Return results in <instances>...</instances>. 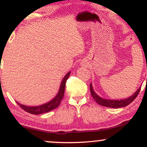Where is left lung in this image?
<instances>
[{"label": "left lung", "instance_id": "obj_1", "mask_svg": "<svg viewBox=\"0 0 147 147\" xmlns=\"http://www.w3.org/2000/svg\"><path fill=\"white\" fill-rule=\"evenodd\" d=\"M141 88H139L138 90L135 92L132 96L129 97V98L125 99H121V100H110V99H103L102 97H99L97 94L94 92L93 89H92V85H90V93L92 95V97L95 99V101L99 105L106 106V107L109 108H114V109H118V108L124 107V106H128L129 104H131V102L134 100L137 97V96L139 94Z\"/></svg>", "mask_w": 147, "mask_h": 147}]
</instances>
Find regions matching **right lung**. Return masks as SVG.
<instances>
[{
    "mask_svg": "<svg viewBox=\"0 0 147 147\" xmlns=\"http://www.w3.org/2000/svg\"><path fill=\"white\" fill-rule=\"evenodd\" d=\"M70 75V72H69L64 77V78L62 80L61 84V86L59 88L58 94H57L56 97H55L52 100L50 101L46 104H43V105L38 106H27L23 104H19V103L16 102L17 104L21 109L26 111V112L29 113L34 114V115H39L42 113H48L49 111L54 110L55 109L58 107L59 106L61 102L62 99H63L64 96V91H65V86L66 81L69 76Z\"/></svg>",
    "mask_w": 147,
    "mask_h": 147,
    "instance_id": "obj_1",
    "label": "right lung"
}]
</instances>
